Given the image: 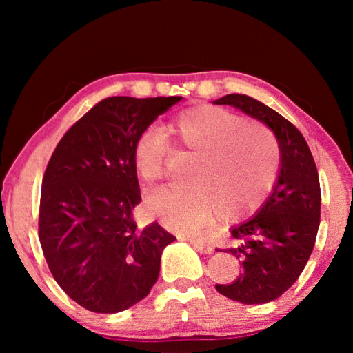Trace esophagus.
Instances as JSON below:
<instances>
[{"instance_id":"obj_1","label":"esophagus","mask_w":353,"mask_h":353,"mask_svg":"<svg viewBox=\"0 0 353 353\" xmlns=\"http://www.w3.org/2000/svg\"><path fill=\"white\" fill-rule=\"evenodd\" d=\"M190 243L193 244L196 250H199V252H202V254H212L213 252L212 244L204 241V240H199V238H191Z\"/></svg>"}]
</instances>
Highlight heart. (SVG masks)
Returning a JSON list of instances; mask_svg holds the SVG:
<instances>
[{
  "label": "heart",
  "mask_w": 353,
  "mask_h": 353,
  "mask_svg": "<svg viewBox=\"0 0 353 353\" xmlns=\"http://www.w3.org/2000/svg\"><path fill=\"white\" fill-rule=\"evenodd\" d=\"M164 135L146 129L132 148L134 170L143 182L162 181L171 151L196 159L187 190H155L146 213L170 230L191 235L216 218L248 216L265 204L276 187L280 146L270 129L223 107L201 105L168 123Z\"/></svg>",
  "instance_id": "b5f03b06"
}]
</instances>
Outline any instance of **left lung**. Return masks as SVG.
Here are the masks:
<instances>
[{
	"mask_svg": "<svg viewBox=\"0 0 353 353\" xmlns=\"http://www.w3.org/2000/svg\"><path fill=\"white\" fill-rule=\"evenodd\" d=\"M214 104L234 105L276 134L280 172L272 193L254 218L230 230V252L243 272L216 291L254 305L271 302L296 282L313 252L321 218L318 168L305 139L294 124L248 94H225Z\"/></svg>",
	"mask_w": 353,
	"mask_h": 353,
	"instance_id": "left-lung-1",
	"label": "left lung"
}]
</instances>
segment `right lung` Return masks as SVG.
<instances>
[{"label":"right lung","instance_id":"1","mask_svg":"<svg viewBox=\"0 0 353 353\" xmlns=\"http://www.w3.org/2000/svg\"><path fill=\"white\" fill-rule=\"evenodd\" d=\"M182 97L99 101L59 141L41 182L39 238L59 286L81 307L118 313L157 282L162 250L176 240L162 225L140 229L132 148Z\"/></svg>","mask_w":353,"mask_h":353}]
</instances>
